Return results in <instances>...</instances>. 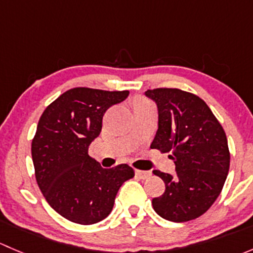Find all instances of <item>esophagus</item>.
<instances>
[{"label": "esophagus", "mask_w": 253, "mask_h": 253, "mask_svg": "<svg viewBox=\"0 0 253 253\" xmlns=\"http://www.w3.org/2000/svg\"><path fill=\"white\" fill-rule=\"evenodd\" d=\"M134 172H136V175L138 176L139 178H143V180H144V178H147L148 176H150V172L149 171H144V170H134Z\"/></svg>", "instance_id": "obj_1"}]
</instances>
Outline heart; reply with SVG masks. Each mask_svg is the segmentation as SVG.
<instances>
[{"mask_svg":"<svg viewBox=\"0 0 253 253\" xmlns=\"http://www.w3.org/2000/svg\"><path fill=\"white\" fill-rule=\"evenodd\" d=\"M145 103H149V101L145 100V99H143V98H139V99H137L136 101H134L133 105H141V104H145Z\"/></svg>","mask_w":253,"mask_h":253,"instance_id":"b5f03b06","label":"heart"}]
</instances>
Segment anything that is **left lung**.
I'll return each instance as SVG.
<instances>
[{
    "mask_svg": "<svg viewBox=\"0 0 253 253\" xmlns=\"http://www.w3.org/2000/svg\"><path fill=\"white\" fill-rule=\"evenodd\" d=\"M157 103L158 131L152 149L170 153L176 174H153L165 182V192L153 198L154 211L167 220L182 223L205 214L220 195L230 167L225 131L206 101L177 88L145 91Z\"/></svg>",
    "mask_w": 253,
    "mask_h": 253,
    "instance_id": "1",
    "label": "left lung"
}]
</instances>
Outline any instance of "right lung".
<instances>
[{
  "label": "right lung",
  "instance_id": "1",
  "mask_svg": "<svg viewBox=\"0 0 253 253\" xmlns=\"http://www.w3.org/2000/svg\"><path fill=\"white\" fill-rule=\"evenodd\" d=\"M128 96L77 86L61 94L42 112L32 141L35 178L47 203L73 223L90 225L110 214L117 191L134 176L129 165L104 169L88 154L106 110Z\"/></svg>",
  "mask_w": 253,
  "mask_h": 253
}]
</instances>
